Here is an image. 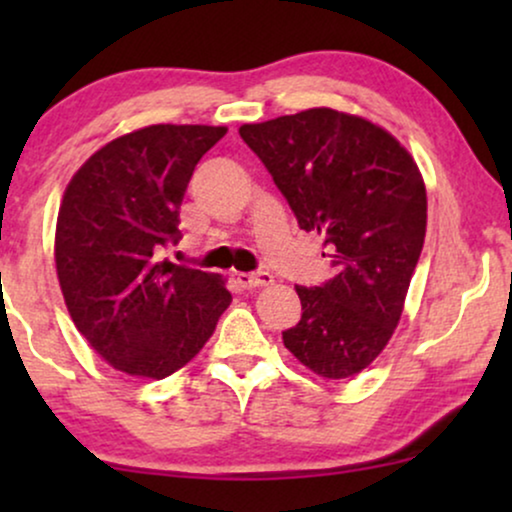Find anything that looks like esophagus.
Listing matches in <instances>:
<instances>
[{"mask_svg":"<svg viewBox=\"0 0 512 512\" xmlns=\"http://www.w3.org/2000/svg\"><path fill=\"white\" fill-rule=\"evenodd\" d=\"M275 279H272L270 272H240L237 275V284L242 286V289H263V286H270Z\"/></svg>","mask_w":512,"mask_h":512,"instance_id":"34e87169","label":"esophagus"}]
</instances>
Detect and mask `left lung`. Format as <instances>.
Returning <instances> with one entry per match:
<instances>
[{
    "label": "left lung",
    "instance_id": "obj_1",
    "mask_svg": "<svg viewBox=\"0 0 512 512\" xmlns=\"http://www.w3.org/2000/svg\"><path fill=\"white\" fill-rule=\"evenodd\" d=\"M240 137L331 258V279L296 286L303 317L284 347L326 380L361 373L387 347L424 247L417 163L380 125L326 107L242 125Z\"/></svg>",
    "mask_w": 512,
    "mask_h": 512
}]
</instances>
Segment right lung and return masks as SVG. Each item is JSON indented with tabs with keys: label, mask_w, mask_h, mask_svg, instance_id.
Returning <instances> with one entry per match:
<instances>
[{
	"label": "right lung",
	"mask_w": 512,
	"mask_h": 512,
	"mask_svg": "<svg viewBox=\"0 0 512 512\" xmlns=\"http://www.w3.org/2000/svg\"><path fill=\"white\" fill-rule=\"evenodd\" d=\"M214 125H149L95 151L69 181L55 228V268L88 345L128 375L163 377L205 347L230 305L219 275L177 265L179 207Z\"/></svg>",
	"instance_id": "1"
}]
</instances>
